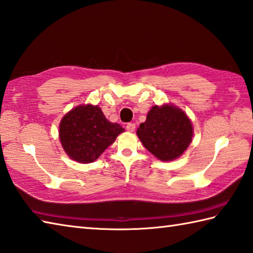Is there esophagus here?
Instances as JSON below:
<instances>
[{
	"label": "esophagus",
	"mask_w": 253,
	"mask_h": 253,
	"mask_svg": "<svg viewBox=\"0 0 253 253\" xmlns=\"http://www.w3.org/2000/svg\"><path fill=\"white\" fill-rule=\"evenodd\" d=\"M126 129H127L128 131L132 132L133 130L136 129V125H135V124H132V123H128L127 125H126Z\"/></svg>",
	"instance_id": "1"
}]
</instances>
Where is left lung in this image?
I'll list each match as a JSON object with an SVG mask.
<instances>
[{"label": "left lung", "mask_w": 253, "mask_h": 253, "mask_svg": "<svg viewBox=\"0 0 253 253\" xmlns=\"http://www.w3.org/2000/svg\"><path fill=\"white\" fill-rule=\"evenodd\" d=\"M137 135L142 145L162 161L180 157L192 141L193 128L184 112L171 105L153 106Z\"/></svg>", "instance_id": "8db88e82"}]
</instances>
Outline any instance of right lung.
Here are the masks:
<instances>
[{
    "label": "right lung",
    "instance_id": "right-lung-1",
    "mask_svg": "<svg viewBox=\"0 0 253 253\" xmlns=\"http://www.w3.org/2000/svg\"><path fill=\"white\" fill-rule=\"evenodd\" d=\"M59 136L64 151L81 163L95 161L124 131L118 124L108 122L98 106L81 105L63 116Z\"/></svg>",
    "mask_w": 253,
    "mask_h": 253
}]
</instances>
